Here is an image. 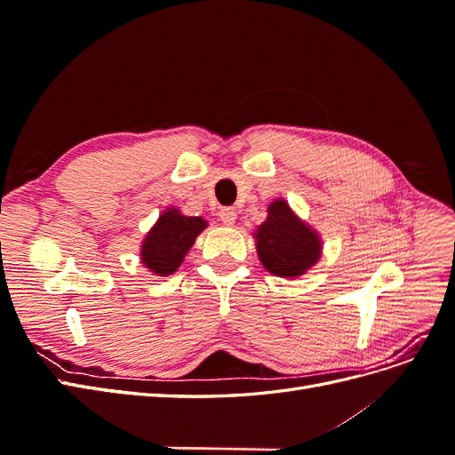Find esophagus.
Segmentation results:
<instances>
[{"label": "esophagus", "instance_id": "1", "mask_svg": "<svg viewBox=\"0 0 455 455\" xmlns=\"http://www.w3.org/2000/svg\"><path fill=\"white\" fill-rule=\"evenodd\" d=\"M220 220H222L226 226L235 224V220H237L235 209H229V206H228V209H222V211H220Z\"/></svg>", "mask_w": 455, "mask_h": 455}]
</instances>
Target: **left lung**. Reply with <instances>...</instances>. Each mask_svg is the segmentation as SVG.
Returning <instances> with one entry per match:
<instances>
[{
  "label": "left lung",
  "mask_w": 455,
  "mask_h": 455,
  "mask_svg": "<svg viewBox=\"0 0 455 455\" xmlns=\"http://www.w3.org/2000/svg\"><path fill=\"white\" fill-rule=\"evenodd\" d=\"M258 258L277 277H299L321 258L319 233L294 214L284 199L267 206L266 222L256 229Z\"/></svg>",
  "instance_id": "1"
}]
</instances>
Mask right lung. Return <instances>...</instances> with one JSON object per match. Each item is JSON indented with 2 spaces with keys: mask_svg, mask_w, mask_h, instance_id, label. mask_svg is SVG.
<instances>
[{
  "mask_svg": "<svg viewBox=\"0 0 455 455\" xmlns=\"http://www.w3.org/2000/svg\"><path fill=\"white\" fill-rule=\"evenodd\" d=\"M204 228L206 220L201 216H184L171 206L159 216L156 226L148 231L142 241V264L159 277L172 275L180 267L188 251Z\"/></svg>",
  "mask_w": 455,
  "mask_h": 455,
  "instance_id": "obj_1",
  "label": "right lung"
}]
</instances>
